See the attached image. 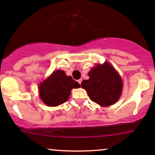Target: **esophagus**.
Here are the masks:
<instances>
[{
	"instance_id": "obj_1",
	"label": "esophagus",
	"mask_w": 155,
	"mask_h": 155,
	"mask_svg": "<svg viewBox=\"0 0 155 155\" xmlns=\"http://www.w3.org/2000/svg\"><path fill=\"white\" fill-rule=\"evenodd\" d=\"M81 81H82V80H81V79H80V80H78V82L79 83V84H81Z\"/></svg>"
}]
</instances>
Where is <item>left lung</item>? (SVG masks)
Instances as JSON below:
<instances>
[{
    "label": "left lung",
    "instance_id": "left-lung-1",
    "mask_svg": "<svg viewBox=\"0 0 155 155\" xmlns=\"http://www.w3.org/2000/svg\"><path fill=\"white\" fill-rule=\"evenodd\" d=\"M88 74L89 78L81 82V87L86 89L91 101L103 106L115 104L122 92L123 82L111 64H98Z\"/></svg>",
    "mask_w": 155,
    "mask_h": 155
}]
</instances>
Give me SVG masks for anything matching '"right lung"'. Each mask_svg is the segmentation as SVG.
Listing matches in <instances>:
<instances>
[{
  "label": "right lung",
  "mask_w": 155,
  "mask_h": 155,
  "mask_svg": "<svg viewBox=\"0 0 155 155\" xmlns=\"http://www.w3.org/2000/svg\"><path fill=\"white\" fill-rule=\"evenodd\" d=\"M80 87V84L66 76L64 71H54L39 86L41 100L49 106H57L69 99L72 88Z\"/></svg>",
  "instance_id": "add662e5"
}]
</instances>
